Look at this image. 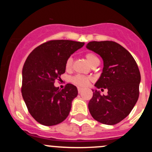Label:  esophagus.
<instances>
[{"label":"esophagus","instance_id":"esophagus-1","mask_svg":"<svg viewBox=\"0 0 152 152\" xmlns=\"http://www.w3.org/2000/svg\"><path fill=\"white\" fill-rule=\"evenodd\" d=\"M82 89L80 88V87H78V93H82Z\"/></svg>","mask_w":152,"mask_h":152}]
</instances>
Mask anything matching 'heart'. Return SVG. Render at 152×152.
<instances>
[{
    "mask_svg": "<svg viewBox=\"0 0 152 152\" xmlns=\"http://www.w3.org/2000/svg\"><path fill=\"white\" fill-rule=\"evenodd\" d=\"M85 58L87 60V62L90 64L91 66L94 65L95 64L99 63V58L93 53H86ZM73 59L72 56H69V57L66 59V61H65V70H66L67 71H69V70H70L72 69V67H73ZM90 81H91V79H90V77L80 74L75 75V76H72V77L70 78V82H71L72 83L80 87H87V86L89 85Z\"/></svg>",
    "mask_w": 152,
    "mask_h": 152,
    "instance_id": "1",
    "label": "heart"
}]
</instances>
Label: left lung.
Instances as JSON below:
<instances>
[{"mask_svg": "<svg viewBox=\"0 0 152 152\" xmlns=\"http://www.w3.org/2000/svg\"><path fill=\"white\" fill-rule=\"evenodd\" d=\"M87 48L100 55L104 61L103 72L95 86L108 90L107 96L93 90L89 111L97 121L114 125L131 113L138 99L140 70L131 53L117 42L93 41Z\"/></svg>", "mask_w": 152, "mask_h": 152, "instance_id": "obj_1", "label": "left lung"}]
</instances>
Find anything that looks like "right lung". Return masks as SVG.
<instances>
[{
  "label": "right lung",
  "mask_w": 152,
  "mask_h": 152,
  "mask_svg": "<svg viewBox=\"0 0 152 152\" xmlns=\"http://www.w3.org/2000/svg\"><path fill=\"white\" fill-rule=\"evenodd\" d=\"M85 42L65 39L49 40L34 49L23 67L21 93L31 115L44 126L60 124L68 116L76 86L67 84L59 90L56 80L65 72V61Z\"/></svg>",
  "instance_id": "1"
}]
</instances>
